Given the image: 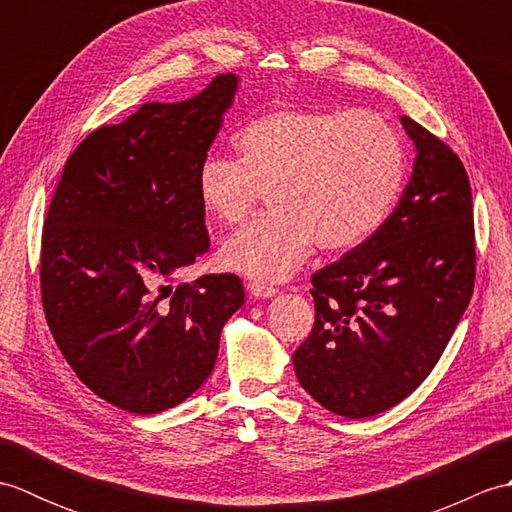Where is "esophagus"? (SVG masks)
<instances>
[{
    "instance_id": "esophagus-1",
    "label": "esophagus",
    "mask_w": 512,
    "mask_h": 512,
    "mask_svg": "<svg viewBox=\"0 0 512 512\" xmlns=\"http://www.w3.org/2000/svg\"><path fill=\"white\" fill-rule=\"evenodd\" d=\"M248 292L253 295L255 299H268V297H275V288L264 284V281H250L248 284Z\"/></svg>"
}]
</instances>
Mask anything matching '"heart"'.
<instances>
[{
  "instance_id": "b5f03b06",
  "label": "heart",
  "mask_w": 512,
  "mask_h": 512,
  "mask_svg": "<svg viewBox=\"0 0 512 512\" xmlns=\"http://www.w3.org/2000/svg\"><path fill=\"white\" fill-rule=\"evenodd\" d=\"M237 156L209 154L198 198L237 224L270 193L273 211L226 239L222 264L257 281L290 279L314 246L345 253L372 237L402 193L405 145L383 116L352 107H275L235 136Z\"/></svg>"
}]
</instances>
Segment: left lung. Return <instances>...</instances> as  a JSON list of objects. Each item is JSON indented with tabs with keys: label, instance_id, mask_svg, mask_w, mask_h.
<instances>
[{
	"label": "left lung",
	"instance_id": "obj_1",
	"mask_svg": "<svg viewBox=\"0 0 512 512\" xmlns=\"http://www.w3.org/2000/svg\"><path fill=\"white\" fill-rule=\"evenodd\" d=\"M416 162L378 231L312 275L314 328L292 354L301 387L345 418L398 405L431 374L475 284L471 184L458 154L409 116Z\"/></svg>",
	"mask_w": 512,
	"mask_h": 512
}]
</instances>
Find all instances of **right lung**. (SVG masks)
<instances>
[{
    "mask_svg": "<svg viewBox=\"0 0 512 512\" xmlns=\"http://www.w3.org/2000/svg\"><path fill=\"white\" fill-rule=\"evenodd\" d=\"M237 90L235 74L180 103H145L85 136L41 235V301L65 361L129 413L180 405L211 376L242 308L237 275L173 286L209 250L195 176Z\"/></svg>",
    "mask_w": 512,
    "mask_h": 512,
    "instance_id": "right-lung-1",
    "label": "right lung"
}]
</instances>
